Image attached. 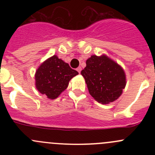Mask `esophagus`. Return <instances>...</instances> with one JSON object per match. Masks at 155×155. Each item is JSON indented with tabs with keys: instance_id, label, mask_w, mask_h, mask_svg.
Masks as SVG:
<instances>
[{
	"instance_id": "34e87169",
	"label": "esophagus",
	"mask_w": 155,
	"mask_h": 155,
	"mask_svg": "<svg viewBox=\"0 0 155 155\" xmlns=\"http://www.w3.org/2000/svg\"><path fill=\"white\" fill-rule=\"evenodd\" d=\"M76 70H77V71H78V73H81V70H82V68H81L80 67H79V68L76 69Z\"/></svg>"
}]
</instances>
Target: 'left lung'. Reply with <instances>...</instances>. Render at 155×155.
Segmentation results:
<instances>
[{"label": "left lung", "mask_w": 155, "mask_h": 155, "mask_svg": "<svg viewBox=\"0 0 155 155\" xmlns=\"http://www.w3.org/2000/svg\"><path fill=\"white\" fill-rule=\"evenodd\" d=\"M81 74L90 94L102 104L116 101L126 85L123 68L105 54L91 56Z\"/></svg>", "instance_id": "obj_1"}]
</instances>
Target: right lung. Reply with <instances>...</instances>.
<instances>
[{
  "label": "right lung",
  "instance_id": "add662e5",
  "mask_svg": "<svg viewBox=\"0 0 155 155\" xmlns=\"http://www.w3.org/2000/svg\"><path fill=\"white\" fill-rule=\"evenodd\" d=\"M78 74L68 63L53 55L42 63L36 71V87L48 99L54 100L68 87L70 79Z\"/></svg>",
  "mask_w": 155,
  "mask_h": 155
}]
</instances>
